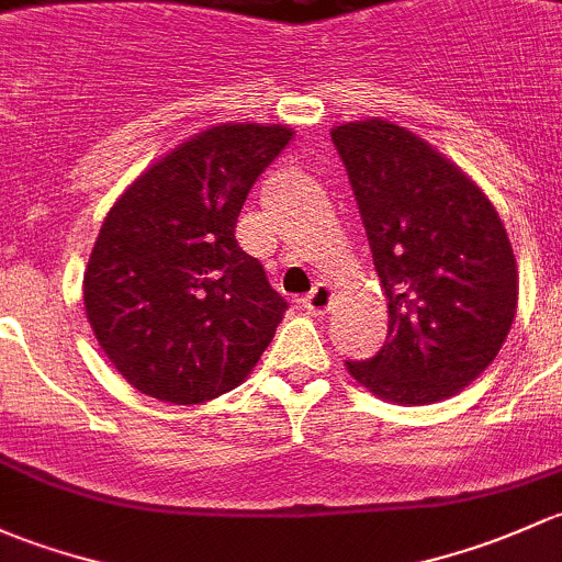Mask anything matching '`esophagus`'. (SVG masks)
Listing matches in <instances>:
<instances>
[{
	"label": "esophagus",
	"mask_w": 562,
	"mask_h": 562,
	"mask_svg": "<svg viewBox=\"0 0 562 562\" xmlns=\"http://www.w3.org/2000/svg\"><path fill=\"white\" fill-rule=\"evenodd\" d=\"M333 300H335L333 286H327V283H316V286L303 297V308L314 316H324L329 308H333Z\"/></svg>",
	"instance_id": "obj_1"
}]
</instances>
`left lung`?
<instances>
[{
  "instance_id": "obj_1",
  "label": "left lung",
  "mask_w": 562,
  "mask_h": 562,
  "mask_svg": "<svg viewBox=\"0 0 562 562\" xmlns=\"http://www.w3.org/2000/svg\"><path fill=\"white\" fill-rule=\"evenodd\" d=\"M386 294L390 333L370 360L346 362L401 406L443 401L501 351L517 311V262L482 189L390 121L333 130Z\"/></svg>"
}]
</instances>
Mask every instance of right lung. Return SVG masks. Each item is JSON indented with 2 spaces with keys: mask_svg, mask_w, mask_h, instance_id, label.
I'll use <instances>...</instances> for the list:
<instances>
[{
  "mask_svg": "<svg viewBox=\"0 0 562 562\" xmlns=\"http://www.w3.org/2000/svg\"><path fill=\"white\" fill-rule=\"evenodd\" d=\"M286 126L222 124L178 146L110 207L83 279L91 329L143 395L178 406L235 390L273 340L286 300L235 224Z\"/></svg>",
  "mask_w": 562,
  "mask_h": 562,
  "instance_id": "obj_1",
  "label": "right lung"
}]
</instances>
